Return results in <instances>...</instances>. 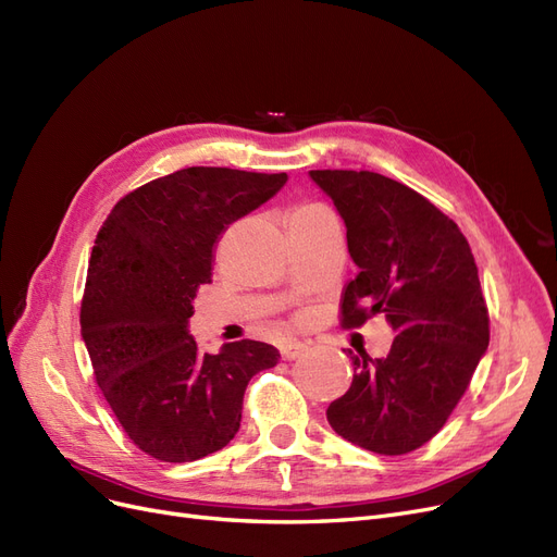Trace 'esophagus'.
Here are the masks:
<instances>
[{
	"label": "esophagus",
	"mask_w": 557,
	"mask_h": 557,
	"mask_svg": "<svg viewBox=\"0 0 557 557\" xmlns=\"http://www.w3.org/2000/svg\"><path fill=\"white\" fill-rule=\"evenodd\" d=\"M305 351H307V344L296 342V339H286V342L280 346V354H282L284 360H296V358H300Z\"/></svg>",
	"instance_id": "1"
}]
</instances>
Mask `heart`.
<instances>
[{
  "mask_svg": "<svg viewBox=\"0 0 557 557\" xmlns=\"http://www.w3.org/2000/svg\"><path fill=\"white\" fill-rule=\"evenodd\" d=\"M319 209H323V206H317V203H302V206H298V209H294L292 220H294V218H305V215H310V213H314V211H319Z\"/></svg>",
  "mask_w": 557,
  "mask_h": 557,
  "instance_id": "obj_1",
  "label": "heart"
}]
</instances>
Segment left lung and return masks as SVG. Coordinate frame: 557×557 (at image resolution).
<instances>
[{"instance_id":"1","label":"left lung","mask_w":557,"mask_h":557,"mask_svg":"<svg viewBox=\"0 0 557 557\" xmlns=\"http://www.w3.org/2000/svg\"><path fill=\"white\" fill-rule=\"evenodd\" d=\"M346 224L360 268L342 294V325L383 314L397 335L385 358L348 351L354 383L327 406L348 443L397 457L434 438L488 346L475 257L455 220L376 172L312 170Z\"/></svg>"}]
</instances>
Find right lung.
I'll return each instance as SVG.
<instances>
[{"instance_id":"add662e5","label":"right lung","mask_w":557,"mask_h":557,"mask_svg":"<svg viewBox=\"0 0 557 557\" xmlns=\"http://www.w3.org/2000/svg\"><path fill=\"white\" fill-rule=\"evenodd\" d=\"M286 178L178 170L128 193L100 226L82 339L119 424L158 461H197L222 449L240 426L247 383L277 364V348L255 339L201 354L188 321L226 226L277 195Z\"/></svg>"}]
</instances>
